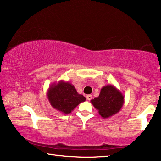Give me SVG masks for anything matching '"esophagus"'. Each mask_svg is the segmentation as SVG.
Returning <instances> with one entry per match:
<instances>
[{"label": "esophagus", "mask_w": 161, "mask_h": 161, "mask_svg": "<svg viewBox=\"0 0 161 161\" xmlns=\"http://www.w3.org/2000/svg\"><path fill=\"white\" fill-rule=\"evenodd\" d=\"M92 99V96L91 94L87 95V96H86V99H87V100H88V101H90Z\"/></svg>", "instance_id": "34e87169"}]
</instances>
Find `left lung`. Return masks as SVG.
<instances>
[{"label":"left lung","instance_id":"left-lung-1","mask_svg":"<svg viewBox=\"0 0 161 161\" xmlns=\"http://www.w3.org/2000/svg\"><path fill=\"white\" fill-rule=\"evenodd\" d=\"M94 108L103 119L109 118L121 109L124 96L112 84H107L101 89L99 97L91 100Z\"/></svg>","mask_w":161,"mask_h":161}]
</instances>
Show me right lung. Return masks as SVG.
<instances>
[{"mask_svg":"<svg viewBox=\"0 0 161 161\" xmlns=\"http://www.w3.org/2000/svg\"><path fill=\"white\" fill-rule=\"evenodd\" d=\"M47 97L52 107L64 114H70L86 100L82 94L78 93L73 84L63 80L51 84Z\"/></svg>","mask_w":161,"mask_h":161,"instance_id":"add662e5","label":"right lung"}]
</instances>
